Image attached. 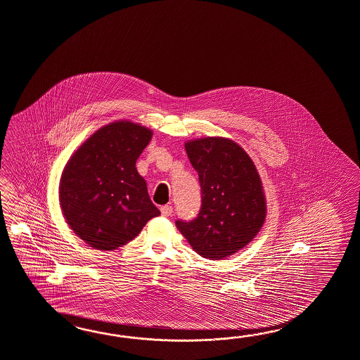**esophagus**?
<instances>
[{
	"mask_svg": "<svg viewBox=\"0 0 360 360\" xmlns=\"http://www.w3.org/2000/svg\"><path fill=\"white\" fill-rule=\"evenodd\" d=\"M160 211H161V214H162L164 217H169V216H172V213H173V207H172V205H162V207L160 208Z\"/></svg>",
	"mask_w": 360,
	"mask_h": 360,
	"instance_id": "obj_1",
	"label": "esophagus"
}]
</instances>
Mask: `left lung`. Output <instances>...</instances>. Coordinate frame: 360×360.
<instances>
[{
	"instance_id": "1",
	"label": "left lung",
	"mask_w": 360,
	"mask_h": 360,
	"mask_svg": "<svg viewBox=\"0 0 360 360\" xmlns=\"http://www.w3.org/2000/svg\"><path fill=\"white\" fill-rule=\"evenodd\" d=\"M184 148L199 174L202 205L195 219H176V228L202 257H228L263 226L266 208L260 176L233 141L202 138L186 143Z\"/></svg>"
}]
</instances>
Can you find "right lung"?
I'll return each mask as SVG.
<instances>
[{
    "label": "right lung",
    "mask_w": 360,
    "mask_h": 360,
    "mask_svg": "<svg viewBox=\"0 0 360 360\" xmlns=\"http://www.w3.org/2000/svg\"><path fill=\"white\" fill-rule=\"evenodd\" d=\"M150 138L152 131L138 123H110L83 143L63 169V216L91 247L110 251L126 245L160 214L135 167Z\"/></svg>",
    "instance_id": "add662e5"
}]
</instances>
